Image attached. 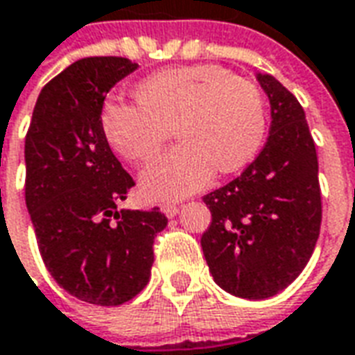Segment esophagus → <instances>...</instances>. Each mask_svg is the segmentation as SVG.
I'll return each instance as SVG.
<instances>
[{
    "label": "esophagus",
    "mask_w": 355,
    "mask_h": 355,
    "mask_svg": "<svg viewBox=\"0 0 355 355\" xmlns=\"http://www.w3.org/2000/svg\"><path fill=\"white\" fill-rule=\"evenodd\" d=\"M160 211H162L166 217H175L178 214H180V208H178L175 204H164V206L160 208Z\"/></svg>",
    "instance_id": "obj_1"
}]
</instances>
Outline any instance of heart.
<instances>
[{"mask_svg": "<svg viewBox=\"0 0 355 355\" xmlns=\"http://www.w3.org/2000/svg\"><path fill=\"white\" fill-rule=\"evenodd\" d=\"M139 103L110 102L102 130L111 149L128 162H146L175 136L181 146L139 175L149 200L172 202L193 195L216 174L248 166L266 130L263 92L255 83L217 66L162 69L136 87Z\"/></svg>", "mask_w": 355, "mask_h": 355, "instance_id": "heart-1", "label": "heart"}]
</instances>
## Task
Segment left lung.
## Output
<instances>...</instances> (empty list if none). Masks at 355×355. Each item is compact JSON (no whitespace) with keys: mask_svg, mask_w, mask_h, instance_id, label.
<instances>
[{"mask_svg":"<svg viewBox=\"0 0 355 355\" xmlns=\"http://www.w3.org/2000/svg\"><path fill=\"white\" fill-rule=\"evenodd\" d=\"M255 77L270 102L268 139L236 180L202 198L211 223L200 245L217 286L263 301L286 289L309 263L320 236L322 193L301 103L272 75Z\"/></svg>","mask_w":355,"mask_h":355,"instance_id":"1","label":"left lung"}]
</instances>
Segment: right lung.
<instances>
[{
  "label": "right lung",
  "instance_id": "1",
  "mask_svg": "<svg viewBox=\"0 0 355 355\" xmlns=\"http://www.w3.org/2000/svg\"><path fill=\"white\" fill-rule=\"evenodd\" d=\"M138 69L128 58L90 56L46 83L26 136V208L41 257L79 301L119 306L147 286L159 208L119 209L134 180L102 130L103 98Z\"/></svg>",
  "mask_w": 355,
  "mask_h": 355
}]
</instances>
